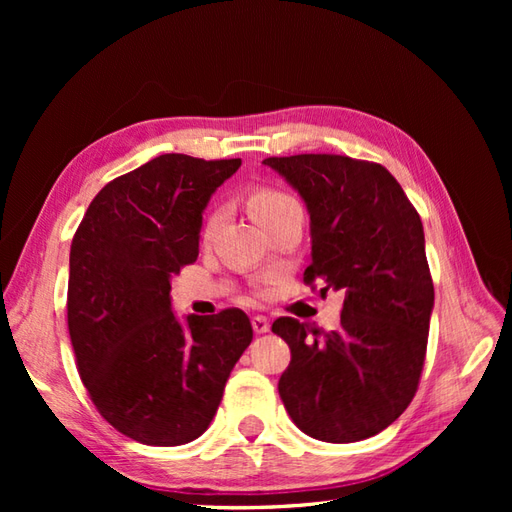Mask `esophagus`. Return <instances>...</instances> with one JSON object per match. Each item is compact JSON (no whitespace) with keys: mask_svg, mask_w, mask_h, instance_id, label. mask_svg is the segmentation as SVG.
Instances as JSON below:
<instances>
[{"mask_svg":"<svg viewBox=\"0 0 512 512\" xmlns=\"http://www.w3.org/2000/svg\"><path fill=\"white\" fill-rule=\"evenodd\" d=\"M252 327L260 335V333H267L271 329V324H269V320L265 316H254L252 318Z\"/></svg>","mask_w":512,"mask_h":512,"instance_id":"obj_1","label":"esophagus"}]
</instances>
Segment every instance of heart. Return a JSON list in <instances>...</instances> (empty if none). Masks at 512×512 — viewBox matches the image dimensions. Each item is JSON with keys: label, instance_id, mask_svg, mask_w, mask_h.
Listing matches in <instances>:
<instances>
[{"label": "heart", "instance_id": "1", "mask_svg": "<svg viewBox=\"0 0 512 512\" xmlns=\"http://www.w3.org/2000/svg\"><path fill=\"white\" fill-rule=\"evenodd\" d=\"M292 203H297V200L288 196L286 192L273 190V188H260L250 198V211L254 215V220L262 226L269 218H273L277 211H282L284 207H288ZM218 222H220V213H213L207 222V228H205L207 239L213 235V230H215V226H218Z\"/></svg>", "mask_w": 512, "mask_h": 512}]
</instances>
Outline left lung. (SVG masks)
<instances>
[{"label": "left lung", "instance_id": "left-lung-1", "mask_svg": "<svg viewBox=\"0 0 512 512\" xmlns=\"http://www.w3.org/2000/svg\"><path fill=\"white\" fill-rule=\"evenodd\" d=\"M262 164L307 207L312 265L303 280L344 294L337 331L320 335L290 316L273 322L290 346L277 391L307 436L335 444L376 436L408 408L423 371L433 309L423 222L380 164L329 153Z\"/></svg>", "mask_w": 512, "mask_h": 512}]
</instances>
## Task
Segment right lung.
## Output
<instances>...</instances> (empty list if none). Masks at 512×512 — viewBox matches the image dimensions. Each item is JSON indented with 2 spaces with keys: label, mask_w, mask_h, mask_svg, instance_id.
<instances>
[{
  "label": "right lung",
  "mask_w": 512,
  "mask_h": 512,
  "mask_svg": "<svg viewBox=\"0 0 512 512\" xmlns=\"http://www.w3.org/2000/svg\"><path fill=\"white\" fill-rule=\"evenodd\" d=\"M241 160L164 153L106 183L70 247L68 329L98 412L123 436L179 446L207 431L252 342L241 309L185 316L170 280L198 256L203 211Z\"/></svg>",
  "instance_id": "add662e5"
}]
</instances>
